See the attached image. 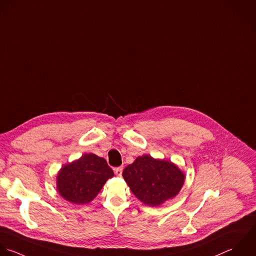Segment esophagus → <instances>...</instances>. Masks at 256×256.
<instances>
[{"label":"esophagus","mask_w":256,"mask_h":256,"mask_svg":"<svg viewBox=\"0 0 256 256\" xmlns=\"http://www.w3.org/2000/svg\"><path fill=\"white\" fill-rule=\"evenodd\" d=\"M114 174H116V176H122V166L116 168H114Z\"/></svg>","instance_id":"34e87169"}]
</instances>
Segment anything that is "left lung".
Listing matches in <instances>:
<instances>
[{"mask_svg":"<svg viewBox=\"0 0 256 256\" xmlns=\"http://www.w3.org/2000/svg\"><path fill=\"white\" fill-rule=\"evenodd\" d=\"M132 194L148 206H158L182 190L186 176L174 162L148 154L136 158L122 172Z\"/></svg>","mask_w":256,"mask_h":256,"instance_id":"8db88e82","label":"left lung"}]
</instances>
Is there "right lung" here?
Instances as JSON below:
<instances>
[{"mask_svg":"<svg viewBox=\"0 0 256 256\" xmlns=\"http://www.w3.org/2000/svg\"><path fill=\"white\" fill-rule=\"evenodd\" d=\"M114 176L104 158L84 154L78 160L64 166L56 176V190L66 200L76 204L90 202L106 182Z\"/></svg>","mask_w":256,"mask_h":256,"instance_id":"right-lung-1","label":"right lung"}]
</instances>
